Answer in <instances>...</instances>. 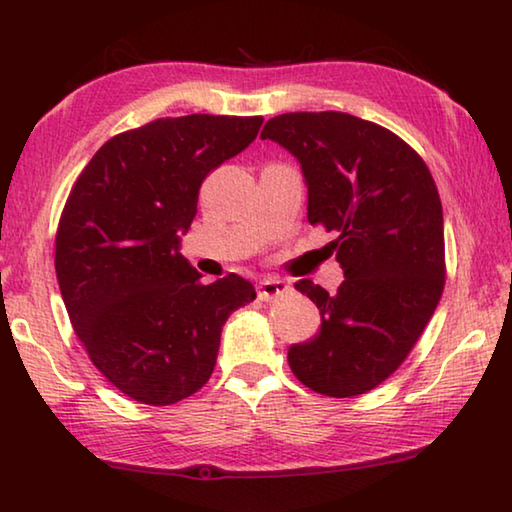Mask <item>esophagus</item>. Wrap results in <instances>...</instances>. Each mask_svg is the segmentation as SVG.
Instances as JSON below:
<instances>
[{"label":"esophagus","mask_w":512,"mask_h":512,"mask_svg":"<svg viewBox=\"0 0 512 512\" xmlns=\"http://www.w3.org/2000/svg\"><path fill=\"white\" fill-rule=\"evenodd\" d=\"M287 291H289V284L287 282L275 280V277H266V280L259 282L257 296H259V300L268 302V300H273L277 296H284V293H287Z\"/></svg>","instance_id":"1"}]
</instances>
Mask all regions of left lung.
Wrapping results in <instances>:
<instances>
[{"mask_svg": "<svg viewBox=\"0 0 512 512\" xmlns=\"http://www.w3.org/2000/svg\"><path fill=\"white\" fill-rule=\"evenodd\" d=\"M262 140L298 158L307 219L339 232L345 280L334 296L296 282L316 302L320 329L291 345L289 366L327 397L368 393L409 357L445 289L443 205L427 164L388 128L348 112H287Z\"/></svg>", "mask_w": 512, "mask_h": 512, "instance_id": "obj_1", "label": "left lung"}]
</instances>
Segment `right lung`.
Instances as JSON below:
<instances>
[{
  "instance_id": "1",
  "label": "right lung",
  "mask_w": 512,
  "mask_h": 512,
  "mask_svg": "<svg viewBox=\"0 0 512 512\" xmlns=\"http://www.w3.org/2000/svg\"><path fill=\"white\" fill-rule=\"evenodd\" d=\"M262 117H164L119 133L69 192L56 277L76 336L135 402L176 404L210 379L221 329L255 300L235 273L212 284L180 255L205 176L255 140Z\"/></svg>"
}]
</instances>
